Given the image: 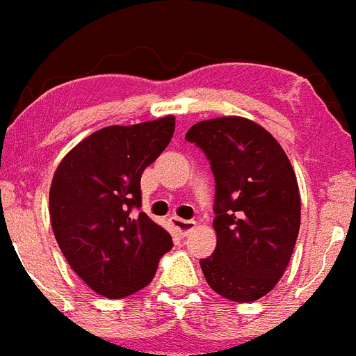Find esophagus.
I'll return each instance as SVG.
<instances>
[{"mask_svg":"<svg viewBox=\"0 0 356 356\" xmlns=\"http://www.w3.org/2000/svg\"><path fill=\"white\" fill-rule=\"evenodd\" d=\"M170 221H172V225L175 227V230H177L181 235H188L189 232L193 230L195 225H197L193 219H181V218H177V216H172Z\"/></svg>","mask_w":356,"mask_h":356,"instance_id":"34e87169","label":"esophagus"}]
</instances>
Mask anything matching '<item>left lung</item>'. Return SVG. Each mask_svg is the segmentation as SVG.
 <instances>
[{
    "instance_id": "left-lung-1",
    "label": "left lung",
    "mask_w": 356,
    "mask_h": 356,
    "mask_svg": "<svg viewBox=\"0 0 356 356\" xmlns=\"http://www.w3.org/2000/svg\"><path fill=\"white\" fill-rule=\"evenodd\" d=\"M186 140L214 174V253L200 260L209 286L234 302H254L277 284L300 228V195L283 147L249 119L197 122Z\"/></svg>"
}]
</instances>
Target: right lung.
Here are the masks:
<instances>
[{"mask_svg": "<svg viewBox=\"0 0 356 356\" xmlns=\"http://www.w3.org/2000/svg\"><path fill=\"white\" fill-rule=\"evenodd\" d=\"M174 115L95 131L59 163L49 207L61 253L91 290L124 298L174 245L142 207L140 177L170 142Z\"/></svg>", "mask_w": 356, "mask_h": 356, "instance_id": "obj_1", "label": "right lung"}]
</instances>
